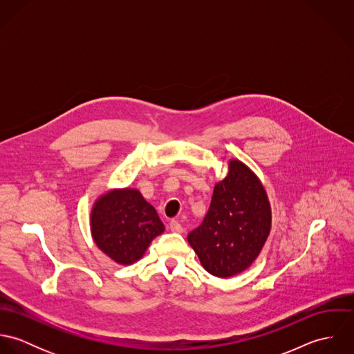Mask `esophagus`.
<instances>
[{
	"mask_svg": "<svg viewBox=\"0 0 354 354\" xmlns=\"http://www.w3.org/2000/svg\"><path fill=\"white\" fill-rule=\"evenodd\" d=\"M169 227H170V230L174 232V233H183V230H184L183 226H181V223H180L178 221H176V219H171V221H170Z\"/></svg>",
	"mask_w": 354,
	"mask_h": 354,
	"instance_id": "1",
	"label": "esophagus"
}]
</instances>
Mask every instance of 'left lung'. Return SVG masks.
Wrapping results in <instances>:
<instances>
[{
	"label": "left lung",
	"instance_id": "obj_1",
	"mask_svg": "<svg viewBox=\"0 0 354 354\" xmlns=\"http://www.w3.org/2000/svg\"><path fill=\"white\" fill-rule=\"evenodd\" d=\"M271 205L260 178L239 159L229 160L227 176L215 184L202 225L188 243L204 270L230 278L252 266L271 230Z\"/></svg>",
	"mask_w": 354,
	"mask_h": 354
}]
</instances>
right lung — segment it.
Masks as SVG:
<instances>
[{"mask_svg": "<svg viewBox=\"0 0 354 354\" xmlns=\"http://www.w3.org/2000/svg\"><path fill=\"white\" fill-rule=\"evenodd\" d=\"M90 226L97 247L122 266L140 260L165 230L155 208L135 188H114L101 195L91 208Z\"/></svg>", "mask_w": 354, "mask_h": 354, "instance_id": "add662e5", "label": "right lung"}]
</instances>
